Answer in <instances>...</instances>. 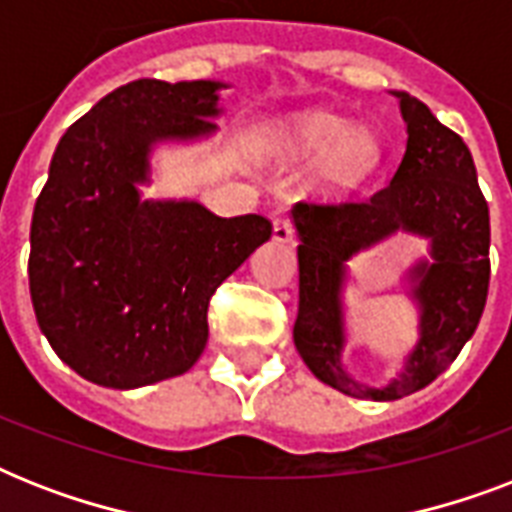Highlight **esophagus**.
Listing matches in <instances>:
<instances>
[{"label": "esophagus", "mask_w": 512, "mask_h": 512, "mask_svg": "<svg viewBox=\"0 0 512 512\" xmlns=\"http://www.w3.org/2000/svg\"><path fill=\"white\" fill-rule=\"evenodd\" d=\"M273 239L279 241V244H289V241L295 239V225L287 217H279L276 223H273Z\"/></svg>", "instance_id": "1"}]
</instances>
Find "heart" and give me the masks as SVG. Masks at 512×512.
<instances>
[{"label": "heart", "instance_id": "obj_1", "mask_svg": "<svg viewBox=\"0 0 512 512\" xmlns=\"http://www.w3.org/2000/svg\"><path fill=\"white\" fill-rule=\"evenodd\" d=\"M271 140L276 151L289 159L324 162V177L337 188L361 183L380 156L377 143L366 132H356L350 122L324 111L289 116L273 127Z\"/></svg>", "mask_w": 512, "mask_h": 512}]
</instances>
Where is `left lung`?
Masks as SVG:
<instances>
[{
  "label": "left lung",
  "instance_id": "obj_1",
  "mask_svg": "<svg viewBox=\"0 0 512 512\" xmlns=\"http://www.w3.org/2000/svg\"><path fill=\"white\" fill-rule=\"evenodd\" d=\"M406 122V154L396 175L366 199L297 201L300 308L295 345L321 382L345 396L396 401L430 385L473 337L489 295V204L468 146L422 100L396 92ZM396 230L431 239L433 264L413 272L421 342L401 378L385 389L361 386L341 369L339 292L344 263Z\"/></svg>",
  "mask_w": 512,
  "mask_h": 512
}]
</instances>
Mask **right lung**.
<instances>
[{"label": "right lung", "mask_w": 512, "mask_h": 512, "mask_svg": "<svg viewBox=\"0 0 512 512\" xmlns=\"http://www.w3.org/2000/svg\"><path fill=\"white\" fill-rule=\"evenodd\" d=\"M223 87L124 84L52 154L31 217L28 289L52 350L95 385L132 390L188 372L207 345L215 289L271 239L263 215L140 199L151 146L215 132Z\"/></svg>", "instance_id": "obj_1"}]
</instances>
